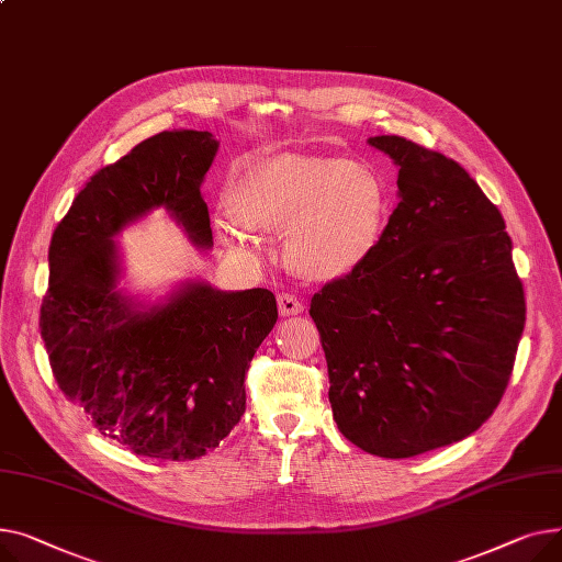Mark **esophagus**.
Segmentation results:
<instances>
[{"instance_id":"esophagus-1","label":"esophagus","mask_w":562,"mask_h":562,"mask_svg":"<svg viewBox=\"0 0 562 562\" xmlns=\"http://www.w3.org/2000/svg\"><path fill=\"white\" fill-rule=\"evenodd\" d=\"M277 304H279V313H281L283 317L304 313V304H302L300 300H296L294 294H290V292H281V294L277 296Z\"/></svg>"}]
</instances>
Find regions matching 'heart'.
Wrapping results in <instances>:
<instances>
[{
	"instance_id": "obj_1",
	"label": "heart",
	"mask_w": 562,
	"mask_h": 562,
	"mask_svg": "<svg viewBox=\"0 0 562 562\" xmlns=\"http://www.w3.org/2000/svg\"><path fill=\"white\" fill-rule=\"evenodd\" d=\"M231 217L220 243L256 260L254 234L283 231L285 266L311 281H334L366 266L390 217V192L370 165L334 156L281 154L249 165L228 188Z\"/></svg>"
}]
</instances>
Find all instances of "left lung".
Wrapping results in <instances>:
<instances>
[{
	"label": "left lung",
	"instance_id": "8db88e82",
	"mask_svg": "<svg viewBox=\"0 0 562 562\" xmlns=\"http://www.w3.org/2000/svg\"><path fill=\"white\" fill-rule=\"evenodd\" d=\"M400 204L366 266L328 281L311 317L340 434L411 458L474 434L499 406L526 322L506 224L451 158L402 136Z\"/></svg>",
	"mask_w": 562,
	"mask_h": 562
}]
</instances>
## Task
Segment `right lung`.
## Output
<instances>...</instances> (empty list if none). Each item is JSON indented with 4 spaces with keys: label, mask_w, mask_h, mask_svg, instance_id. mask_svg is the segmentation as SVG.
I'll list each match as a JSON object with an SVG mask.
<instances>
[{
    "label": "right lung",
    "mask_w": 562,
    "mask_h": 562,
    "mask_svg": "<svg viewBox=\"0 0 562 562\" xmlns=\"http://www.w3.org/2000/svg\"><path fill=\"white\" fill-rule=\"evenodd\" d=\"M215 151L209 131H160L97 170L52 236L41 336L54 379L99 434L138 456L192 460L234 431L249 362L279 317L266 288L188 283L149 311L115 290L113 236L151 209L213 245L202 181Z\"/></svg>",
    "instance_id": "add662e5"
}]
</instances>
